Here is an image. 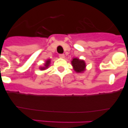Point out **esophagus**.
Here are the masks:
<instances>
[{
  "label": "esophagus",
  "mask_w": 128,
  "mask_h": 128,
  "mask_svg": "<svg viewBox=\"0 0 128 128\" xmlns=\"http://www.w3.org/2000/svg\"><path fill=\"white\" fill-rule=\"evenodd\" d=\"M59 57L61 58H64V57H65V55H64V54H60Z\"/></svg>",
  "instance_id": "34e87169"
}]
</instances>
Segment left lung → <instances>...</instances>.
Returning <instances> with one entry per match:
<instances>
[{
  "label": "left lung",
  "instance_id": "left-lung-1",
  "mask_svg": "<svg viewBox=\"0 0 128 128\" xmlns=\"http://www.w3.org/2000/svg\"><path fill=\"white\" fill-rule=\"evenodd\" d=\"M72 64L74 71L77 73H82L86 70V62L84 60L74 58L72 61Z\"/></svg>",
  "mask_w": 128,
  "mask_h": 128
}]
</instances>
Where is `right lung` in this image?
<instances>
[{"mask_svg":"<svg viewBox=\"0 0 128 128\" xmlns=\"http://www.w3.org/2000/svg\"><path fill=\"white\" fill-rule=\"evenodd\" d=\"M50 64V60L49 59L46 61V62L44 63V65L43 67H41L40 68V69L41 70H46V69L48 68V67H49Z\"/></svg>","mask_w":128,"mask_h":128,"instance_id":"obj_1","label":"right lung"}]
</instances>
